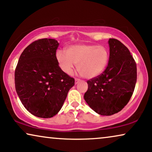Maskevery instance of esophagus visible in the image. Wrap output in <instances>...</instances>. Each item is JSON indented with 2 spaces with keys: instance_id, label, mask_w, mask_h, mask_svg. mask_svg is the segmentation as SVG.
<instances>
[{
  "instance_id": "34e87169",
  "label": "esophagus",
  "mask_w": 152,
  "mask_h": 152,
  "mask_svg": "<svg viewBox=\"0 0 152 152\" xmlns=\"http://www.w3.org/2000/svg\"><path fill=\"white\" fill-rule=\"evenodd\" d=\"M80 80H78V79H75V84H77L79 82H80Z\"/></svg>"
}]
</instances>
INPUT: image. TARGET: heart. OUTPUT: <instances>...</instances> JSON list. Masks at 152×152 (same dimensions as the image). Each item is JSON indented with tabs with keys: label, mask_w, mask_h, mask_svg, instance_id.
Here are the masks:
<instances>
[{
	"label": "heart",
	"mask_w": 152,
	"mask_h": 152,
	"mask_svg": "<svg viewBox=\"0 0 152 152\" xmlns=\"http://www.w3.org/2000/svg\"><path fill=\"white\" fill-rule=\"evenodd\" d=\"M56 57L60 68L66 74L73 73L78 64V71L85 77L92 79L104 71L109 63V53L102 45L77 44L70 45L66 52L58 51Z\"/></svg>",
	"instance_id": "obj_1"
}]
</instances>
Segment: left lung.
I'll return each mask as SVG.
<instances>
[{
  "label": "left lung",
  "instance_id": "left-lung-1",
  "mask_svg": "<svg viewBox=\"0 0 152 152\" xmlns=\"http://www.w3.org/2000/svg\"><path fill=\"white\" fill-rule=\"evenodd\" d=\"M109 60L102 73L87 81L84 99L102 115H111L127 104L137 80L136 63L129 50L115 39H109Z\"/></svg>",
  "mask_w": 152,
  "mask_h": 152
}]
</instances>
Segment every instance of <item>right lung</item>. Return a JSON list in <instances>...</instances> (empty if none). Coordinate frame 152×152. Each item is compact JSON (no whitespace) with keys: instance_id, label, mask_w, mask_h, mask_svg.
<instances>
[{"instance_id":"add662e5","label":"right lung","mask_w":152,"mask_h":152,"mask_svg":"<svg viewBox=\"0 0 152 152\" xmlns=\"http://www.w3.org/2000/svg\"><path fill=\"white\" fill-rule=\"evenodd\" d=\"M59 43L41 39L20 55L14 72L15 88L23 105L37 117H53L61 109L74 78L59 66L56 50Z\"/></svg>"}]
</instances>
